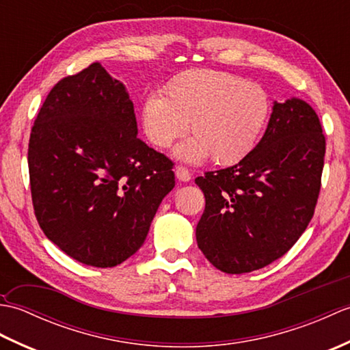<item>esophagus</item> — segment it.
<instances>
[{"label": "esophagus", "instance_id": "esophagus-1", "mask_svg": "<svg viewBox=\"0 0 350 350\" xmlns=\"http://www.w3.org/2000/svg\"><path fill=\"white\" fill-rule=\"evenodd\" d=\"M174 173H176V177H177V179L182 180V182H189V180H191V177H192L191 171H189L187 167H183V165L176 167Z\"/></svg>", "mask_w": 350, "mask_h": 350}]
</instances>
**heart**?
Wrapping results in <instances>:
<instances>
[{"label":"heart","instance_id":"heart-1","mask_svg":"<svg viewBox=\"0 0 350 350\" xmlns=\"http://www.w3.org/2000/svg\"><path fill=\"white\" fill-rule=\"evenodd\" d=\"M269 113L262 85L227 72L191 69L170 81L165 98L148 96L141 122L148 141L159 148L170 147L189 128L192 138L177 150L180 158L196 162L211 156L228 165L254 148Z\"/></svg>","mask_w":350,"mask_h":350}]
</instances>
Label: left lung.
<instances>
[{"label": "left lung", "mask_w": 350, "mask_h": 350, "mask_svg": "<svg viewBox=\"0 0 350 350\" xmlns=\"http://www.w3.org/2000/svg\"><path fill=\"white\" fill-rule=\"evenodd\" d=\"M325 146L307 102H275L263 138L239 163L197 177L206 198L197 243L217 269H262L293 247L314 215Z\"/></svg>", "instance_id": "1"}]
</instances>
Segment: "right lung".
<instances>
[{"label":"right lung","mask_w":350,"mask_h":350,"mask_svg":"<svg viewBox=\"0 0 350 350\" xmlns=\"http://www.w3.org/2000/svg\"><path fill=\"white\" fill-rule=\"evenodd\" d=\"M124 85L92 63L52 87L28 144L34 215L78 262L113 267L141 248L174 188L173 161L137 137Z\"/></svg>","instance_id":"1"}]
</instances>
